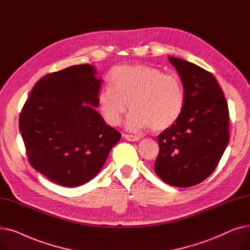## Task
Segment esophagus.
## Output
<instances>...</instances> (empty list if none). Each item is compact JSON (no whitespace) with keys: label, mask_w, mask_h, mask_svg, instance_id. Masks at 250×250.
<instances>
[{"label":"esophagus","mask_w":250,"mask_h":250,"mask_svg":"<svg viewBox=\"0 0 250 250\" xmlns=\"http://www.w3.org/2000/svg\"><path fill=\"white\" fill-rule=\"evenodd\" d=\"M124 137H125V140H127V141H129V142H137V141H139V140L141 139L140 137L133 136V135H126V134H125Z\"/></svg>","instance_id":"obj_1"}]
</instances>
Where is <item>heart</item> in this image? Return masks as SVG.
<instances>
[{"mask_svg":"<svg viewBox=\"0 0 250 250\" xmlns=\"http://www.w3.org/2000/svg\"><path fill=\"white\" fill-rule=\"evenodd\" d=\"M110 85L100 91L97 105L104 121L112 126L121 124L128 105L132 112L125 125L135 132L166 129L185 108L186 92L179 78L151 65L117 67L110 75Z\"/></svg>","mask_w":250,"mask_h":250,"instance_id":"b5f03b06","label":"heart"}]
</instances>
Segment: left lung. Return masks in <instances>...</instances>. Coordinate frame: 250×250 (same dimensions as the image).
Instances as JSON below:
<instances>
[{"mask_svg": "<svg viewBox=\"0 0 250 250\" xmlns=\"http://www.w3.org/2000/svg\"><path fill=\"white\" fill-rule=\"evenodd\" d=\"M168 60L180 76L186 104L178 121L157 137L154 169L168 185L188 188L211 175L228 145V104L211 73L185 60Z\"/></svg>", "mask_w": 250, "mask_h": 250, "instance_id": "left-lung-1", "label": "left lung"}]
</instances>
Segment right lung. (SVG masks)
<instances>
[{
    "label": "right lung",
    "instance_id": "obj_1",
    "mask_svg": "<svg viewBox=\"0 0 250 250\" xmlns=\"http://www.w3.org/2000/svg\"><path fill=\"white\" fill-rule=\"evenodd\" d=\"M88 63L48 74L33 87L19 117L31 166L62 187L100 171L122 135L96 111L101 79Z\"/></svg>",
    "mask_w": 250,
    "mask_h": 250
}]
</instances>
